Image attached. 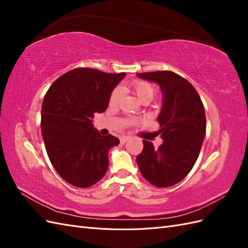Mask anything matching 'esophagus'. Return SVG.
<instances>
[{"mask_svg":"<svg viewBox=\"0 0 248 248\" xmlns=\"http://www.w3.org/2000/svg\"><path fill=\"white\" fill-rule=\"evenodd\" d=\"M129 140L128 137H122L121 139H120V141H121V144H125V142Z\"/></svg>","mask_w":248,"mask_h":248,"instance_id":"34e87169","label":"esophagus"}]
</instances>
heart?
<instances>
[{"label": "heart", "mask_w": 248, "mask_h": 248, "mask_svg": "<svg viewBox=\"0 0 248 248\" xmlns=\"http://www.w3.org/2000/svg\"><path fill=\"white\" fill-rule=\"evenodd\" d=\"M131 89L134 92V94L137 95V97L141 102L145 100L151 101L155 95L154 87L147 81H142V80L134 81L131 85ZM120 96H121V91H120V89H115L114 91L111 92L110 97H109V106L110 107L118 106L119 100H120Z\"/></svg>", "instance_id": "obj_1"}]
</instances>
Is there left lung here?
Listing matches in <instances>:
<instances>
[{
	"label": "left lung",
	"instance_id": "8db88e82",
	"mask_svg": "<svg viewBox=\"0 0 248 248\" xmlns=\"http://www.w3.org/2000/svg\"><path fill=\"white\" fill-rule=\"evenodd\" d=\"M137 76L159 86L161 110L157 117L158 133L163 140L158 149L142 140L138 155L140 174L156 187H170L188 175L196 163L206 133L205 108L197 90L189 81L172 71L138 73Z\"/></svg>",
	"mask_w": 248,
	"mask_h": 248
}]
</instances>
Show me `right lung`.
<instances>
[{
	"label": "right lung",
	"instance_id": "right-lung-1",
	"mask_svg": "<svg viewBox=\"0 0 248 248\" xmlns=\"http://www.w3.org/2000/svg\"><path fill=\"white\" fill-rule=\"evenodd\" d=\"M125 76L77 68L60 77L44 96L41 132L48 158L73 186L87 188L106 175L109 149L120 140L101 136L93 118L108 108L112 90Z\"/></svg>",
	"mask_w": 248,
	"mask_h": 248
}]
</instances>
